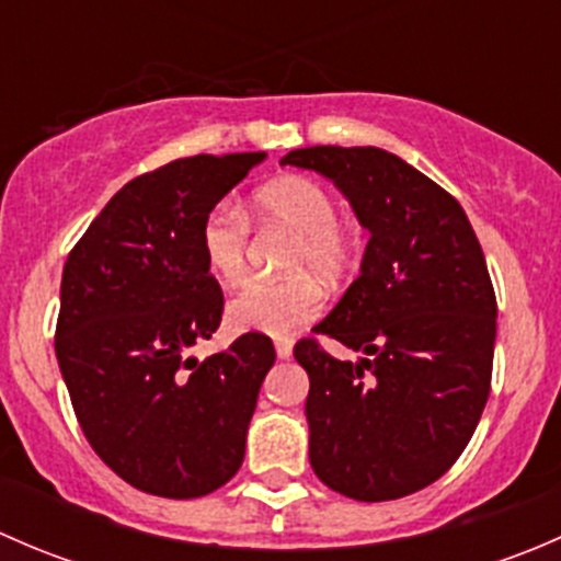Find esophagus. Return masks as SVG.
Masks as SVG:
<instances>
[{
	"mask_svg": "<svg viewBox=\"0 0 561 561\" xmlns=\"http://www.w3.org/2000/svg\"><path fill=\"white\" fill-rule=\"evenodd\" d=\"M276 355H279L282 360H287L293 355V339H276Z\"/></svg>",
	"mask_w": 561,
	"mask_h": 561,
	"instance_id": "obj_1",
	"label": "esophagus"
}]
</instances>
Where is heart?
Segmentation results:
<instances>
[{"mask_svg": "<svg viewBox=\"0 0 561 561\" xmlns=\"http://www.w3.org/2000/svg\"><path fill=\"white\" fill-rule=\"evenodd\" d=\"M252 217L260 225H285L296 233L287 268L298 274L244 282L230 298L228 317L241 331L285 336L322 312V290L306 271L312 270L325 282L344 279L355 263V239L336 219L339 206L331 190L307 175H282L260 186L252 195ZM197 241L211 276L225 285L244 276L249 247L244 214L230 206H214L203 217Z\"/></svg>", "mask_w": 561, "mask_h": 561, "instance_id": "1", "label": "heart"}]
</instances>
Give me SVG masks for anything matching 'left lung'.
<instances>
[{"label": "left lung", "mask_w": 561, "mask_h": 561, "mask_svg": "<svg viewBox=\"0 0 561 561\" xmlns=\"http://www.w3.org/2000/svg\"><path fill=\"white\" fill-rule=\"evenodd\" d=\"M347 195L371 233L360 276L293 350L309 375V461L358 502L415 494L443 478L478 428L491 390L496 296L467 214L428 175L375 146L296 149Z\"/></svg>", "instance_id": "left-lung-1"}]
</instances>
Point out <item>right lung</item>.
Returning a JSON list of instances; mask_svg holds the SVG:
<instances>
[{"mask_svg": "<svg viewBox=\"0 0 561 561\" xmlns=\"http://www.w3.org/2000/svg\"><path fill=\"white\" fill-rule=\"evenodd\" d=\"M263 157L197 154L138 175L65 263L56 358L72 410L94 454L146 494H211L244 461L274 342L249 331L206 360L190 347L225 309L201 222Z\"/></svg>", "mask_w": 561, "mask_h": 561, "instance_id": "1", "label": "right lung"}]
</instances>
